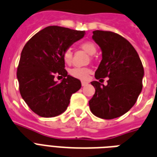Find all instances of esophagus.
<instances>
[{
    "label": "esophagus",
    "instance_id": "esophagus-1",
    "mask_svg": "<svg viewBox=\"0 0 157 157\" xmlns=\"http://www.w3.org/2000/svg\"><path fill=\"white\" fill-rule=\"evenodd\" d=\"M81 83H82V86H86V85L88 84V82H87V81H82Z\"/></svg>",
    "mask_w": 157,
    "mask_h": 157
}]
</instances>
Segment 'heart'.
I'll list each match as a JSON object with an SVG mask.
<instances>
[{"label":"heart","instance_id":"obj_1","mask_svg":"<svg viewBox=\"0 0 157 157\" xmlns=\"http://www.w3.org/2000/svg\"><path fill=\"white\" fill-rule=\"evenodd\" d=\"M80 47L82 50H84L85 52L88 53L89 55H94L97 52V47L94 45V43H92V42L89 41H86V42H82L80 44ZM63 59L66 64H70L72 61L73 53L72 51L70 48H67L63 52ZM91 72V70L88 68H81V67H76L70 70V75L73 77L78 78V79L84 80L86 79L88 76V75Z\"/></svg>","mask_w":157,"mask_h":157}]
</instances>
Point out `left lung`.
<instances>
[{
	"label": "left lung",
	"instance_id": "left-lung-1",
	"mask_svg": "<svg viewBox=\"0 0 157 157\" xmlns=\"http://www.w3.org/2000/svg\"><path fill=\"white\" fill-rule=\"evenodd\" d=\"M92 33V39L102 52L95 78L109 80L106 86L98 81L91 82L96 91L89 107L96 116L111 120L128 112L135 104L143 89L144 70L138 52L124 37L110 31Z\"/></svg>",
	"mask_w": 157,
	"mask_h": 157
}]
</instances>
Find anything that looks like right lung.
<instances>
[{"label": "right lung", "mask_w": 157, "mask_h": 157, "mask_svg": "<svg viewBox=\"0 0 157 157\" xmlns=\"http://www.w3.org/2000/svg\"><path fill=\"white\" fill-rule=\"evenodd\" d=\"M85 31L48 26L37 33L22 50L17 78L22 98L42 117H55L67 109L70 98L81 88L79 79L68 75L63 52L84 37ZM56 75L64 77L60 83Z\"/></svg>", "instance_id": "obj_1"}]
</instances>
